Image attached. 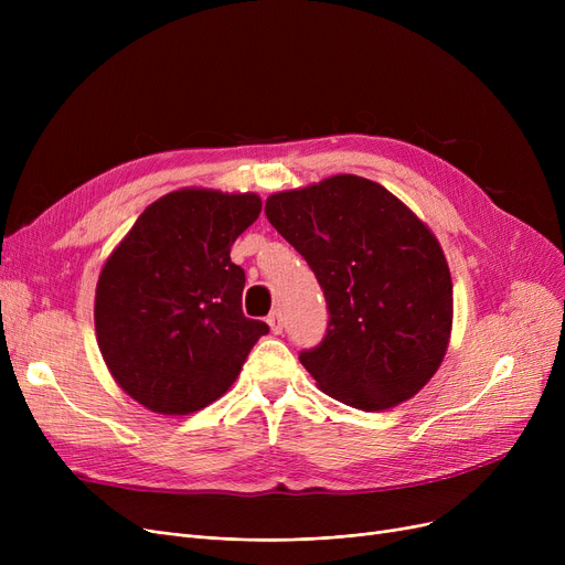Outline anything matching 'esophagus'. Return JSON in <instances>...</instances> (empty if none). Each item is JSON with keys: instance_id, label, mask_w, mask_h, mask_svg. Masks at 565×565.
I'll return each mask as SVG.
<instances>
[{"instance_id": "1", "label": "esophagus", "mask_w": 565, "mask_h": 565, "mask_svg": "<svg viewBox=\"0 0 565 565\" xmlns=\"http://www.w3.org/2000/svg\"><path fill=\"white\" fill-rule=\"evenodd\" d=\"M267 324H270L273 334H281V332H284V318H281V313H279V311L270 313V318H267Z\"/></svg>"}]
</instances>
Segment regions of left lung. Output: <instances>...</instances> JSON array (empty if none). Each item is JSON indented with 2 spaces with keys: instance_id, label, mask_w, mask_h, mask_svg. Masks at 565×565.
Returning a JSON list of instances; mask_svg holds the SVG:
<instances>
[{
  "instance_id": "left-lung-1",
  "label": "left lung",
  "mask_w": 565,
  "mask_h": 565,
  "mask_svg": "<svg viewBox=\"0 0 565 565\" xmlns=\"http://www.w3.org/2000/svg\"><path fill=\"white\" fill-rule=\"evenodd\" d=\"M265 215L305 256L328 302V334L300 352L318 387L366 412L424 390L454 322L451 273L433 231L390 190L352 173L277 192Z\"/></svg>"
}]
</instances>
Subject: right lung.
<instances>
[{
    "mask_svg": "<svg viewBox=\"0 0 565 565\" xmlns=\"http://www.w3.org/2000/svg\"><path fill=\"white\" fill-rule=\"evenodd\" d=\"M260 205L252 192H169L105 260L94 307L98 348L139 405L158 414L211 405L270 332L245 318V270L231 260V245Z\"/></svg>",
    "mask_w": 565,
    "mask_h": 565,
    "instance_id": "obj_1",
    "label": "right lung"
}]
</instances>
